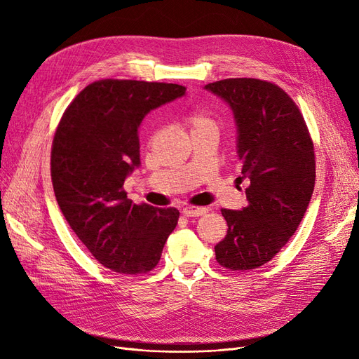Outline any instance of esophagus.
I'll use <instances>...</instances> for the list:
<instances>
[{"instance_id":"obj_1","label":"esophagus","mask_w":359,"mask_h":359,"mask_svg":"<svg viewBox=\"0 0 359 359\" xmlns=\"http://www.w3.org/2000/svg\"><path fill=\"white\" fill-rule=\"evenodd\" d=\"M208 212V208H203V206H186L182 208V214L186 217H201Z\"/></svg>"}]
</instances>
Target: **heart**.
<instances>
[{"label":"heart","instance_id":"1","mask_svg":"<svg viewBox=\"0 0 359 359\" xmlns=\"http://www.w3.org/2000/svg\"><path fill=\"white\" fill-rule=\"evenodd\" d=\"M186 121L191 127V132H194V130H203V128H211V130L219 128V124H217L215 116L211 112L203 111V109L190 111L186 115Z\"/></svg>","mask_w":359,"mask_h":359}]
</instances>
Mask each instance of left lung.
<instances>
[{
  "instance_id": "obj_1",
  "label": "left lung",
  "mask_w": 359,
  "mask_h": 359,
  "mask_svg": "<svg viewBox=\"0 0 359 359\" xmlns=\"http://www.w3.org/2000/svg\"><path fill=\"white\" fill-rule=\"evenodd\" d=\"M229 104L236 126L247 206L222 210L227 235L214 247L231 271L269 262L295 233L310 203L316 166L306 121L290 97L260 79L235 78L205 85Z\"/></svg>"
}]
</instances>
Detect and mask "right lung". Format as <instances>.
<instances>
[{"label": "right lung", "instance_id": "right-lung-1", "mask_svg": "<svg viewBox=\"0 0 359 359\" xmlns=\"http://www.w3.org/2000/svg\"><path fill=\"white\" fill-rule=\"evenodd\" d=\"M186 94L177 83L97 81L74 97L53 136L50 175L62 215L99 262L142 274L160 260L180 211L136 205L124 181L140 166L139 126Z\"/></svg>", "mask_w": 359, "mask_h": 359}]
</instances>
